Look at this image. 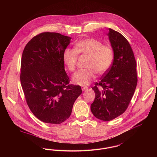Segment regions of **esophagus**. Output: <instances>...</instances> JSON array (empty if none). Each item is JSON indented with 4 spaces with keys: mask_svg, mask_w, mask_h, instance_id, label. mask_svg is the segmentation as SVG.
Segmentation results:
<instances>
[{
    "mask_svg": "<svg viewBox=\"0 0 157 157\" xmlns=\"http://www.w3.org/2000/svg\"><path fill=\"white\" fill-rule=\"evenodd\" d=\"M82 90L83 91H84V90H88V87H85V86H82Z\"/></svg>",
    "mask_w": 157,
    "mask_h": 157,
    "instance_id": "34e87169",
    "label": "esophagus"
}]
</instances>
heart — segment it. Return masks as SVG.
I'll return each instance as SVG.
<instances>
[{"mask_svg":"<svg viewBox=\"0 0 157 157\" xmlns=\"http://www.w3.org/2000/svg\"><path fill=\"white\" fill-rule=\"evenodd\" d=\"M78 54L89 56L85 69L79 70L72 77L74 82L79 85L87 86L98 75L105 74L112 65L113 52L108 46L95 38L83 39L75 45V49L67 48L63 53V59L67 69L75 71Z\"/></svg>","mask_w":157,"mask_h":157,"instance_id":"b5f03b06","label":"heart"}]
</instances>
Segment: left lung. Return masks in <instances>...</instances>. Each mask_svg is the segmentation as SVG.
I'll return each mask as SVG.
<instances>
[{"label":"left lung","instance_id":"8db88e82","mask_svg":"<svg viewBox=\"0 0 157 157\" xmlns=\"http://www.w3.org/2000/svg\"><path fill=\"white\" fill-rule=\"evenodd\" d=\"M107 35L113 60L108 71L92 88L95 98L90 105L93 115L104 121L113 120L127 110L138 81L134 54L127 39L110 28Z\"/></svg>","mask_w":157,"mask_h":157}]
</instances>
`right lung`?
Returning a JSON list of instances; mask_svg holds the SVG:
<instances>
[{"mask_svg": "<svg viewBox=\"0 0 157 157\" xmlns=\"http://www.w3.org/2000/svg\"><path fill=\"white\" fill-rule=\"evenodd\" d=\"M71 38L59 33L43 32L25 46L20 79L26 103L41 121L60 124L70 117L82 93L79 85L70 84L63 53Z\"/></svg>", "mask_w": 157, "mask_h": 157, "instance_id": "right-lung-1", "label": "right lung"}]
</instances>
